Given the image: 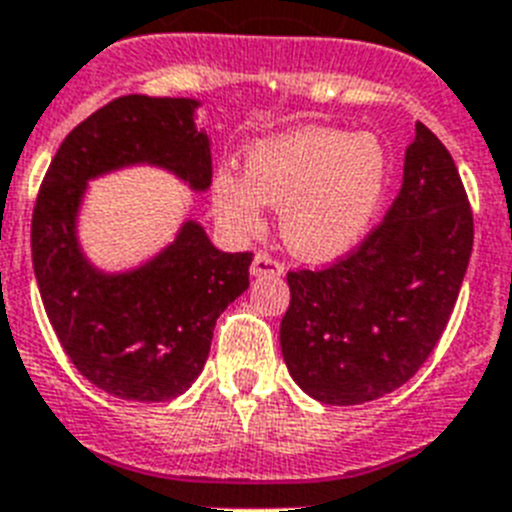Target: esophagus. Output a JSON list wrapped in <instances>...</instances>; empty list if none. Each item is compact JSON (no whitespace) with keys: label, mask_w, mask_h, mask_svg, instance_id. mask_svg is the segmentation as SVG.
<instances>
[{"label":"esophagus","mask_w":512,"mask_h":512,"mask_svg":"<svg viewBox=\"0 0 512 512\" xmlns=\"http://www.w3.org/2000/svg\"><path fill=\"white\" fill-rule=\"evenodd\" d=\"M249 273L255 278H278L283 273V265L278 260H273L270 255H263V252H257L252 265H249Z\"/></svg>","instance_id":"esophagus-1"}]
</instances>
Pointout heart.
Wrapping results in <instances>:
<instances>
[{
	"label": "heart",
	"instance_id": "1",
	"mask_svg": "<svg viewBox=\"0 0 512 512\" xmlns=\"http://www.w3.org/2000/svg\"><path fill=\"white\" fill-rule=\"evenodd\" d=\"M388 182L390 156L372 132L296 127L249 145L244 174L218 169L210 208L236 236L260 226L263 205L278 208L286 247L309 263H328L375 226Z\"/></svg>",
	"mask_w": 512,
	"mask_h": 512
}]
</instances>
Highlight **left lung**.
<instances>
[{
  "label": "left lung",
  "mask_w": 512,
  "mask_h": 512,
  "mask_svg": "<svg viewBox=\"0 0 512 512\" xmlns=\"http://www.w3.org/2000/svg\"><path fill=\"white\" fill-rule=\"evenodd\" d=\"M471 247L474 218L458 169L416 122L385 221L341 263L286 276L281 351L296 385L330 406L401 388L448 325Z\"/></svg>",
  "instance_id": "8db88e82"
}]
</instances>
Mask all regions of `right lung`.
Returning a JSON list of instances; mask_svg holds the SVG:
<instances>
[{
    "label": "right lung",
    "instance_id": "1",
    "mask_svg": "<svg viewBox=\"0 0 512 512\" xmlns=\"http://www.w3.org/2000/svg\"><path fill=\"white\" fill-rule=\"evenodd\" d=\"M197 98L124 96L59 145L33 210V270L46 315L77 372L124 401H171L203 372L221 312L249 286V252H221L203 223L127 270H103L80 242L93 179L132 166L174 174L192 192L213 176Z\"/></svg>",
    "mask_w": 512,
    "mask_h": 512
}]
</instances>
